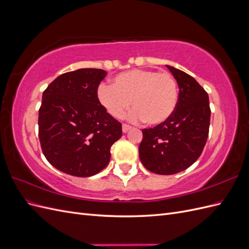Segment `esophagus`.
Returning <instances> with one entry per match:
<instances>
[{"label": "esophagus", "instance_id": "34e87169", "mask_svg": "<svg viewBox=\"0 0 249 249\" xmlns=\"http://www.w3.org/2000/svg\"><path fill=\"white\" fill-rule=\"evenodd\" d=\"M131 129H132V126H131V125L126 124H123V132H124V133L129 132Z\"/></svg>", "mask_w": 249, "mask_h": 249}]
</instances>
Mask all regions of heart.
<instances>
[{"label":"heart","mask_w":249,"mask_h":249,"mask_svg":"<svg viewBox=\"0 0 249 249\" xmlns=\"http://www.w3.org/2000/svg\"><path fill=\"white\" fill-rule=\"evenodd\" d=\"M97 100L110 115L120 118L129 109L133 122L159 125L172 116L178 102L176 79L168 72L150 70H132L117 74L112 85L102 84L96 91Z\"/></svg>","instance_id":"b5f03b06"}]
</instances>
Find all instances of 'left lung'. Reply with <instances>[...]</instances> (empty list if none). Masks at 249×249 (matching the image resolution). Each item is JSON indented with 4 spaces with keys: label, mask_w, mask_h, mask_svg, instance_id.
Instances as JSON below:
<instances>
[{
    "label": "left lung",
    "mask_w": 249,
    "mask_h": 249,
    "mask_svg": "<svg viewBox=\"0 0 249 249\" xmlns=\"http://www.w3.org/2000/svg\"><path fill=\"white\" fill-rule=\"evenodd\" d=\"M178 85L177 109L166 123L143 129L139 158L157 175H175L190 167L202 153L209 136V95L197 81L166 65Z\"/></svg>",
    "instance_id": "left-lung-1"
}]
</instances>
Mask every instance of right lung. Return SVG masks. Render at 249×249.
Masks as SVG:
<instances>
[{
    "mask_svg": "<svg viewBox=\"0 0 249 249\" xmlns=\"http://www.w3.org/2000/svg\"><path fill=\"white\" fill-rule=\"evenodd\" d=\"M107 71L80 69L53 81L42 93L38 136L51 165L67 175L91 177L107 166L122 124L97 100Z\"/></svg>",
    "mask_w": 249,
    "mask_h": 249,
    "instance_id": "obj_1",
    "label": "right lung"
}]
</instances>
